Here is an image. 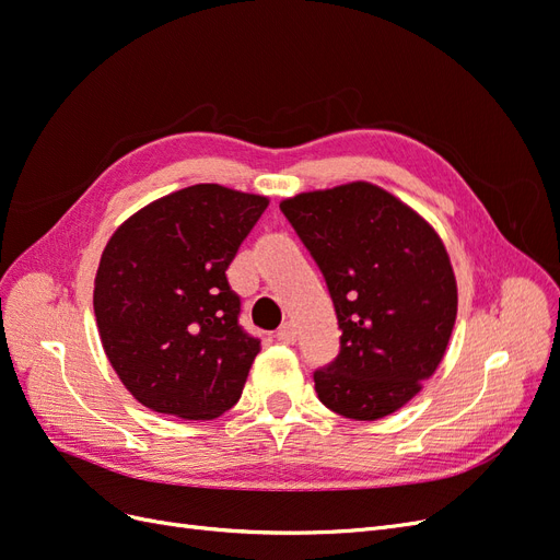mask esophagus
Returning <instances> with one entry per match:
<instances>
[{
    "instance_id": "obj_1",
    "label": "esophagus",
    "mask_w": 560,
    "mask_h": 560,
    "mask_svg": "<svg viewBox=\"0 0 560 560\" xmlns=\"http://www.w3.org/2000/svg\"><path fill=\"white\" fill-rule=\"evenodd\" d=\"M276 338L280 343H287V346H294L296 343V329L294 325H282L276 334Z\"/></svg>"
}]
</instances>
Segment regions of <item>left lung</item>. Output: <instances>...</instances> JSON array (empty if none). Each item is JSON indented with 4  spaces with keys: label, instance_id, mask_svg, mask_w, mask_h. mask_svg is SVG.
Returning <instances> with one entry per match:
<instances>
[{
    "label": "left lung",
    "instance_id": "obj_1",
    "mask_svg": "<svg viewBox=\"0 0 560 560\" xmlns=\"http://www.w3.org/2000/svg\"><path fill=\"white\" fill-rule=\"evenodd\" d=\"M327 280L341 352L315 371L327 409L378 420L409 404L442 364L457 282L444 241L411 206L371 182L280 202Z\"/></svg>",
    "mask_w": 560,
    "mask_h": 560
}]
</instances>
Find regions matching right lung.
Returning <instances> with one entry per match:
<instances>
[{
  "label": "right lung",
  "instance_id": "add662e5",
  "mask_svg": "<svg viewBox=\"0 0 560 560\" xmlns=\"http://www.w3.org/2000/svg\"><path fill=\"white\" fill-rule=\"evenodd\" d=\"M266 208L268 196L194 184L112 233L93 311L112 369L147 409L212 420L241 399L261 343L238 325L226 268Z\"/></svg>",
  "mask_w": 560,
  "mask_h": 560
}]
</instances>
